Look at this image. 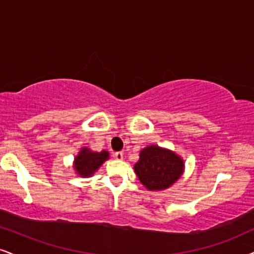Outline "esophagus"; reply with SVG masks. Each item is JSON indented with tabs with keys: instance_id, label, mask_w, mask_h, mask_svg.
I'll list each match as a JSON object with an SVG mask.
<instances>
[{
	"instance_id": "1",
	"label": "esophagus",
	"mask_w": 254,
	"mask_h": 254,
	"mask_svg": "<svg viewBox=\"0 0 254 254\" xmlns=\"http://www.w3.org/2000/svg\"><path fill=\"white\" fill-rule=\"evenodd\" d=\"M113 156H114L117 160H122V159H124V153H122V152H115L114 154H113Z\"/></svg>"
}]
</instances>
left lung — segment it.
<instances>
[{
	"mask_svg": "<svg viewBox=\"0 0 254 254\" xmlns=\"http://www.w3.org/2000/svg\"><path fill=\"white\" fill-rule=\"evenodd\" d=\"M134 171L148 190H160L168 189L181 177L184 162L175 153L158 146L142 149Z\"/></svg>",
	"mask_w": 254,
	"mask_h": 254,
	"instance_id": "left-lung-1",
	"label": "left lung"
}]
</instances>
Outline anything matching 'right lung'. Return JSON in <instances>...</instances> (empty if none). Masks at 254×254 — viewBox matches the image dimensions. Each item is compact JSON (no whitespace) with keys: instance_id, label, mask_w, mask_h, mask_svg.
Masks as SVG:
<instances>
[{"instance_id":"right-lung-1","label":"right lung","mask_w":254,"mask_h":254,"mask_svg":"<svg viewBox=\"0 0 254 254\" xmlns=\"http://www.w3.org/2000/svg\"><path fill=\"white\" fill-rule=\"evenodd\" d=\"M108 159V152H92L88 148H82L75 159V170L82 177H90L94 172Z\"/></svg>"}]
</instances>
